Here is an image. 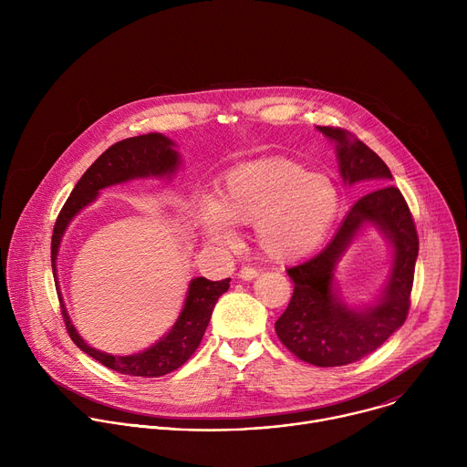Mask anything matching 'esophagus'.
I'll use <instances>...</instances> for the list:
<instances>
[{"mask_svg":"<svg viewBox=\"0 0 467 467\" xmlns=\"http://www.w3.org/2000/svg\"><path fill=\"white\" fill-rule=\"evenodd\" d=\"M256 275H258V272L254 268H249V265H244V268L238 272V277L242 281H253Z\"/></svg>","mask_w":467,"mask_h":467,"instance_id":"1","label":"esophagus"}]
</instances>
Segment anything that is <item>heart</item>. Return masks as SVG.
Returning a JSON list of instances; mask_svg holds the SVG:
<instances>
[{"instance_id": "heart-1", "label": "heart", "mask_w": 467, "mask_h": 467, "mask_svg": "<svg viewBox=\"0 0 467 467\" xmlns=\"http://www.w3.org/2000/svg\"><path fill=\"white\" fill-rule=\"evenodd\" d=\"M340 209L337 184L292 159H264L231 170L214 199L197 207V223L214 242L233 225H253L256 249L274 262H296L327 236Z\"/></svg>"}]
</instances>
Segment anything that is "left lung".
I'll list each match as a JSON object with an SVG mask.
<instances>
[{
  "label": "left lung",
  "mask_w": 467,
  "mask_h": 467,
  "mask_svg": "<svg viewBox=\"0 0 467 467\" xmlns=\"http://www.w3.org/2000/svg\"><path fill=\"white\" fill-rule=\"evenodd\" d=\"M337 144L344 182L369 181V193L351 207L330 244L310 260L288 268L294 296L275 321L283 346L299 360L319 368L357 362L379 349L409 316L420 251L414 218L399 188L388 184L391 173L384 161L340 127H317ZM375 224L394 247L392 274L375 306L351 309L334 290V268L356 233Z\"/></svg>",
  "instance_id": "left-lung-1"
}]
</instances>
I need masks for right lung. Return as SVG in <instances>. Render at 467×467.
I'll return each mask as SVG.
<instances>
[{
  "mask_svg": "<svg viewBox=\"0 0 467 467\" xmlns=\"http://www.w3.org/2000/svg\"><path fill=\"white\" fill-rule=\"evenodd\" d=\"M179 164H181V159H179V153L175 151V144L168 137L159 135V132L125 139L110 146L83 173V177L72 190L68 202L64 203L55 222L53 236H51V268L55 272L53 274L55 285H58L55 265H57V254H58L64 231L81 209H85L94 202V199L99 195V190L118 182L130 181V179L164 177V175L170 177L179 168ZM229 283L231 279H223V281H209L205 277L192 279L186 299H184V306L168 335L162 337L150 349L140 351L137 355H127V357H114L90 348L78 335L76 327L72 325L70 316L62 305L60 292H57V296L62 306L66 330H68L70 338L81 351H85L87 355H90L109 369H114L123 375L162 377L181 368L193 355L199 344H202L214 305L220 299V296L229 290Z\"/></svg>",
  "mask_w": 467,
  "mask_h": 467,
  "instance_id": "right-lung-1",
  "label": "right lung"
}]
</instances>
